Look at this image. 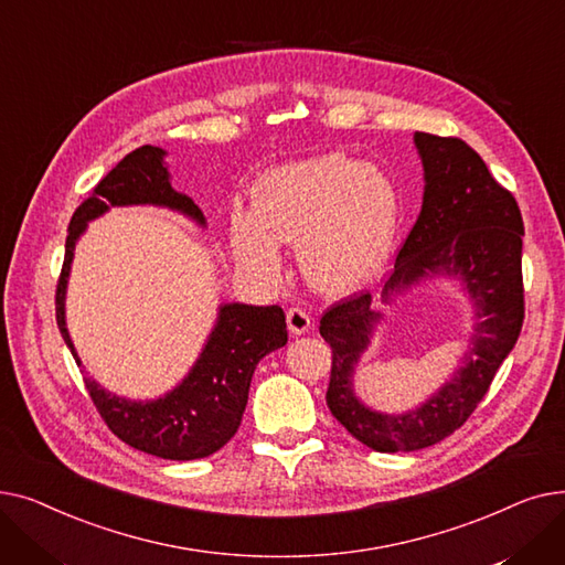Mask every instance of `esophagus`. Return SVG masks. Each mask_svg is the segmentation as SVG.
I'll use <instances>...</instances> for the list:
<instances>
[{"instance_id":"34e87169","label":"esophagus","mask_w":565,"mask_h":565,"mask_svg":"<svg viewBox=\"0 0 565 565\" xmlns=\"http://www.w3.org/2000/svg\"><path fill=\"white\" fill-rule=\"evenodd\" d=\"M286 322H288V330L292 334H305L311 330V316L302 307H290L286 313Z\"/></svg>"}]
</instances>
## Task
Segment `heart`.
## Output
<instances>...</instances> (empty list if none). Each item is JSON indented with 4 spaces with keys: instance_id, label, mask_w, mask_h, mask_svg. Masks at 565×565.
<instances>
[{
    "instance_id": "obj_1",
    "label": "heart",
    "mask_w": 565,
    "mask_h": 565,
    "mask_svg": "<svg viewBox=\"0 0 565 565\" xmlns=\"http://www.w3.org/2000/svg\"><path fill=\"white\" fill-rule=\"evenodd\" d=\"M252 215L231 222L233 252L263 279L279 275L277 243H300L307 279L330 292L369 284L387 263L398 228V190L387 173L343 156L267 171Z\"/></svg>"
}]
</instances>
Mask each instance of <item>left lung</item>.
<instances>
[{"mask_svg":"<svg viewBox=\"0 0 565 565\" xmlns=\"http://www.w3.org/2000/svg\"><path fill=\"white\" fill-rule=\"evenodd\" d=\"M426 169V192L382 295L426 273L460 275L479 307L469 358L447 387L417 412L387 417L352 394V366L366 348L373 322L369 292H352L320 318V337L332 348L328 407L366 447L384 454L426 449L458 430L479 407L513 350L524 322L522 213L515 196L494 181L481 156L460 137L414 135Z\"/></svg>","mask_w":565,"mask_h":565,"instance_id":"8db88e82","label":"left lung"}]
</instances>
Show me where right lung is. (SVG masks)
Returning <instances> with one entry per match:
<instances>
[{"label": "right lung", "mask_w": 565, "mask_h": 565, "mask_svg": "<svg viewBox=\"0 0 565 565\" xmlns=\"http://www.w3.org/2000/svg\"><path fill=\"white\" fill-rule=\"evenodd\" d=\"M162 148L139 146L118 162L94 192L84 199L71 217L66 256L56 281V324L79 366L64 320L66 279L73 249L86 222L103 215L109 205L158 203L183 211L203 224L199 205L171 190L162 164ZM288 341L286 313L281 307L226 305L217 328L192 373L164 398L132 403L100 390L92 377L84 387L92 396L107 428L130 447L167 460H196L220 451L235 435L247 407L249 384L256 364Z\"/></svg>", "instance_id": "right-lung-1"}]
</instances>
